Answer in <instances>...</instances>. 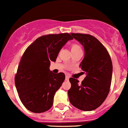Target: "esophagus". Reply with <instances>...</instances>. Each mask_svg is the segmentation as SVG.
I'll list each match as a JSON object with an SVG mask.
<instances>
[{"mask_svg": "<svg viewBox=\"0 0 128 128\" xmlns=\"http://www.w3.org/2000/svg\"><path fill=\"white\" fill-rule=\"evenodd\" d=\"M69 80V76H68L66 75V77H65V80H66V81H68V80Z\"/></svg>", "mask_w": 128, "mask_h": 128, "instance_id": "34e87169", "label": "esophagus"}]
</instances>
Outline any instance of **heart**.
I'll list each match as a JSON object with an SVG mask.
<instances>
[{
    "label": "heart",
    "instance_id": "1",
    "mask_svg": "<svg viewBox=\"0 0 128 128\" xmlns=\"http://www.w3.org/2000/svg\"><path fill=\"white\" fill-rule=\"evenodd\" d=\"M70 48L72 52L78 51V50H82L81 47L76 43H72V44H70Z\"/></svg>",
    "mask_w": 128,
    "mask_h": 128
}]
</instances>
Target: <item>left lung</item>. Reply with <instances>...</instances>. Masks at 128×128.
Returning <instances> with one entry per match:
<instances>
[{
    "label": "left lung",
    "mask_w": 128,
    "mask_h": 128,
    "mask_svg": "<svg viewBox=\"0 0 128 128\" xmlns=\"http://www.w3.org/2000/svg\"><path fill=\"white\" fill-rule=\"evenodd\" d=\"M84 48L80 65L86 77L81 83L70 78L68 90L70 103L82 111H92L103 103L110 90L113 66L108 50L100 42L88 34L71 33Z\"/></svg>",
    "instance_id": "obj_1"
}]
</instances>
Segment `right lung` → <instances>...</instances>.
Masks as SVG:
<instances>
[{"mask_svg": "<svg viewBox=\"0 0 128 128\" xmlns=\"http://www.w3.org/2000/svg\"><path fill=\"white\" fill-rule=\"evenodd\" d=\"M70 34H50L39 37L26 48L20 59L14 82L21 102L28 110L42 113L53 104L56 92L65 79L63 72L53 74L50 62H56Z\"/></svg>", "mask_w": 128, "mask_h": 128, "instance_id": "1", "label": "right lung"}]
</instances>
